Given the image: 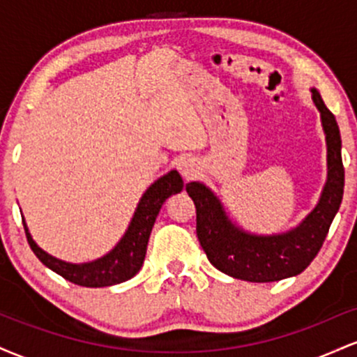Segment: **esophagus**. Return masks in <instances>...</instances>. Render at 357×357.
<instances>
[{"instance_id":"obj_1","label":"esophagus","mask_w":357,"mask_h":357,"mask_svg":"<svg viewBox=\"0 0 357 357\" xmlns=\"http://www.w3.org/2000/svg\"><path fill=\"white\" fill-rule=\"evenodd\" d=\"M198 169V162H196V159L191 158V155H184L181 161H179V171H181V174L186 179H191L192 176H196Z\"/></svg>"}]
</instances>
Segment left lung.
I'll list each match as a JSON object with an SVG mask.
<instances>
[{
  "label": "left lung",
  "mask_w": 357,
  "mask_h": 357,
  "mask_svg": "<svg viewBox=\"0 0 357 357\" xmlns=\"http://www.w3.org/2000/svg\"><path fill=\"white\" fill-rule=\"evenodd\" d=\"M327 146V181L305 220L278 235H253L235 227L216 195L203 183L186 184L196 206V235L213 267L247 282H277L298 275L321 250L344 195L341 132L317 89H310Z\"/></svg>",
  "instance_id": "8db88e82"
}]
</instances>
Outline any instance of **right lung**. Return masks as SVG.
Returning a JSON list of instances; mask_svg holds the SVG:
<instances>
[{
	"label": "right lung",
	"instance_id": "1",
	"mask_svg": "<svg viewBox=\"0 0 357 357\" xmlns=\"http://www.w3.org/2000/svg\"><path fill=\"white\" fill-rule=\"evenodd\" d=\"M183 186V178L176 169L169 171L162 178H159L158 181L151 184L142 195L141 202H139L136 211H134L132 220L129 223V228L126 230L121 241L110 250L107 255L89 261V264H68V261L48 255L31 238L23 218L26 240L30 243V248L33 250V253L45 267L53 270V272L59 273L72 284L82 287H109L121 284V282L132 278L141 270L142 264H144L147 241H149V235L153 231L159 210H161L162 203L171 195L181 191Z\"/></svg>",
	"mask_w": 357,
	"mask_h": 357
}]
</instances>
